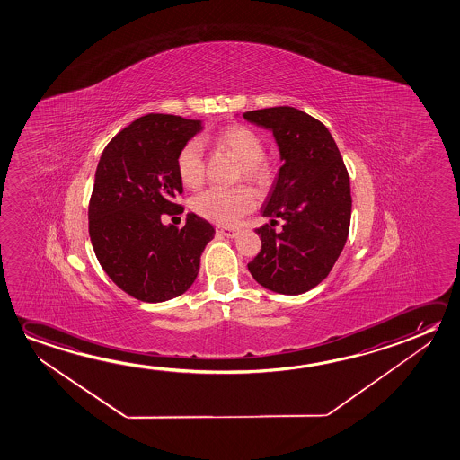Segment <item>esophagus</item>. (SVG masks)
<instances>
[{
	"label": "esophagus",
	"instance_id": "1",
	"mask_svg": "<svg viewBox=\"0 0 460 460\" xmlns=\"http://www.w3.org/2000/svg\"><path fill=\"white\" fill-rule=\"evenodd\" d=\"M216 234H220V236H226V238H234L236 234H238V230L236 228H217Z\"/></svg>",
	"mask_w": 460,
	"mask_h": 460
}]
</instances>
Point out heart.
<instances>
[{
	"label": "heart",
	"instance_id": "b5f03b06",
	"mask_svg": "<svg viewBox=\"0 0 460 460\" xmlns=\"http://www.w3.org/2000/svg\"><path fill=\"white\" fill-rule=\"evenodd\" d=\"M212 146L240 161L238 179L254 185L267 187L271 181V166L263 158L265 146L257 132L244 124H232L209 139ZM175 168L181 182L187 189H198L205 179V155L198 140L183 144L175 158ZM255 198L246 187L234 189H209L191 199V209L199 217L216 226H234L238 220L252 211Z\"/></svg>",
	"mask_w": 460,
	"mask_h": 460
}]
</instances>
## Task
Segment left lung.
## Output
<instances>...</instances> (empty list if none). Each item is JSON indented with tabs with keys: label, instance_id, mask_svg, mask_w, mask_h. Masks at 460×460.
<instances>
[{
	"label": "left lung",
	"instance_id": "left-lung-1",
	"mask_svg": "<svg viewBox=\"0 0 460 460\" xmlns=\"http://www.w3.org/2000/svg\"><path fill=\"white\" fill-rule=\"evenodd\" d=\"M243 117L273 131L283 160L262 208L270 226L255 228L262 248L249 271L278 294L310 291L332 270L349 236L350 177L328 128L305 111L271 107Z\"/></svg>",
	"mask_w": 460,
	"mask_h": 460
}]
</instances>
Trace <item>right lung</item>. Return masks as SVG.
<instances>
[{
  "label": "right lung",
  "mask_w": 460,
  "mask_h": 460,
  "mask_svg": "<svg viewBox=\"0 0 460 460\" xmlns=\"http://www.w3.org/2000/svg\"><path fill=\"white\" fill-rule=\"evenodd\" d=\"M201 131L199 119L150 113L118 132L103 148L89 199L95 257L134 299L164 302L193 285L214 226L189 212L182 228L163 217L181 214L175 158Z\"/></svg>",
  "instance_id": "add662e5"
}]
</instances>
